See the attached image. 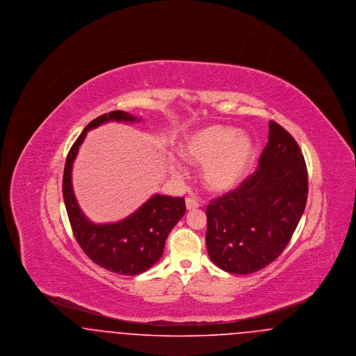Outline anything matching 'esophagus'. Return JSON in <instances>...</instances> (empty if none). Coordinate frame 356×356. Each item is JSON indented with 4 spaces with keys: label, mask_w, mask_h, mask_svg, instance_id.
Masks as SVG:
<instances>
[{
    "label": "esophagus",
    "mask_w": 356,
    "mask_h": 356,
    "mask_svg": "<svg viewBox=\"0 0 356 356\" xmlns=\"http://www.w3.org/2000/svg\"><path fill=\"white\" fill-rule=\"evenodd\" d=\"M186 207L188 211H191V209H196V208H199V207H200V203H199L196 199H193V197H186Z\"/></svg>",
    "instance_id": "1"
}]
</instances>
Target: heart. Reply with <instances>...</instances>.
<instances>
[{
	"instance_id": "b5f03b06",
	"label": "heart",
	"mask_w": 356,
	"mask_h": 356,
	"mask_svg": "<svg viewBox=\"0 0 356 356\" xmlns=\"http://www.w3.org/2000/svg\"><path fill=\"white\" fill-rule=\"evenodd\" d=\"M254 153L251 136L225 125L202 128L181 145L186 160L203 165V183L213 192H229L240 186L254 163Z\"/></svg>"
}]
</instances>
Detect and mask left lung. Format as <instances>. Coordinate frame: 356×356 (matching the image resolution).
I'll list each match as a JSON object with an SVG mask.
<instances>
[{
    "mask_svg": "<svg viewBox=\"0 0 356 356\" xmlns=\"http://www.w3.org/2000/svg\"><path fill=\"white\" fill-rule=\"evenodd\" d=\"M308 175L295 138L270 121L257 170L207 205L205 243L222 271L257 272L279 257L305 212Z\"/></svg>",
    "mask_w": 356,
    "mask_h": 356,
    "instance_id": "1",
    "label": "left lung"
}]
</instances>
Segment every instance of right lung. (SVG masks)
Returning a JSON list of instances; mask_svg holds the SVG:
<instances>
[{"label":"right lung","instance_id":"obj_1","mask_svg":"<svg viewBox=\"0 0 356 356\" xmlns=\"http://www.w3.org/2000/svg\"><path fill=\"white\" fill-rule=\"evenodd\" d=\"M108 121L135 122L138 119L128 112L113 111L90 121L67 156L63 195L72 231L86 256L108 271L134 276L159 261L172 228L186 213V200L153 195L131 216L109 224H95L85 216L73 193L72 167L86 132Z\"/></svg>","mask_w":356,"mask_h":356}]
</instances>
